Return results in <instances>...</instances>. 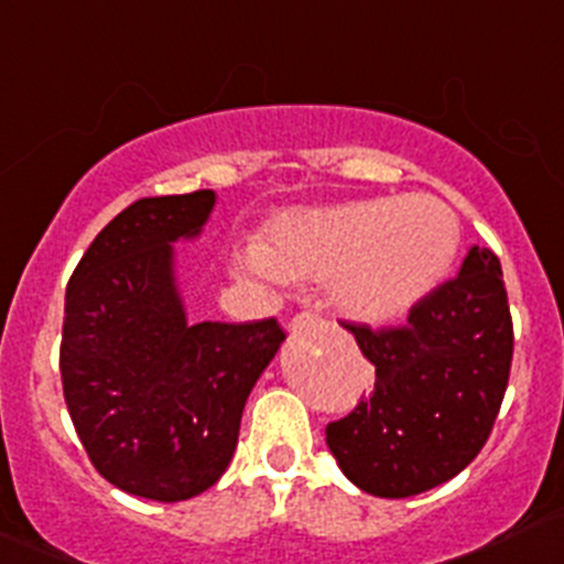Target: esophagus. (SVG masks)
Masks as SVG:
<instances>
[{
    "instance_id": "1",
    "label": "esophagus",
    "mask_w": 564,
    "mask_h": 564,
    "mask_svg": "<svg viewBox=\"0 0 564 564\" xmlns=\"http://www.w3.org/2000/svg\"><path fill=\"white\" fill-rule=\"evenodd\" d=\"M321 323V315H315V312H301V315H295L293 321H290L288 328L293 330V334H299V330L304 328H312V325Z\"/></svg>"
}]
</instances>
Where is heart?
I'll use <instances>...</instances> for the list:
<instances>
[{
	"label": "heart",
	"mask_w": 564,
	"mask_h": 564,
	"mask_svg": "<svg viewBox=\"0 0 564 564\" xmlns=\"http://www.w3.org/2000/svg\"><path fill=\"white\" fill-rule=\"evenodd\" d=\"M458 249V223L426 195L301 208L265 228L263 247L230 254L243 280H330V299L358 323H386L421 304Z\"/></svg>",
	"instance_id": "obj_1"
}]
</instances>
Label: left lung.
I'll return each instance as SVG.
<instances>
[{
	"mask_svg": "<svg viewBox=\"0 0 564 564\" xmlns=\"http://www.w3.org/2000/svg\"><path fill=\"white\" fill-rule=\"evenodd\" d=\"M375 364V388L325 426V443L361 491L402 499L456 478L489 440L510 361L513 321L502 269L473 247L458 276L434 288L408 323H345Z\"/></svg>",
	"mask_w": 564,
	"mask_h": 564,
	"instance_id": "8db88e82",
	"label": "left lung"
}]
</instances>
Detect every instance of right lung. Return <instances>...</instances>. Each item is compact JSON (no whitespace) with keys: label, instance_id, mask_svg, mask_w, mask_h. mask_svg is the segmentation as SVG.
I'll return each instance as SVG.
<instances>
[{"label":"right lung","instance_id":"1","mask_svg":"<svg viewBox=\"0 0 564 564\" xmlns=\"http://www.w3.org/2000/svg\"><path fill=\"white\" fill-rule=\"evenodd\" d=\"M214 189L143 197L116 214L69 276L59 369L97 473L156 502L212 489L234 458L249 391L284 341L274 317L189 323L176 241H193Z\"/></svg>","mask_w":564,"mask_h":564}]
</instances>
